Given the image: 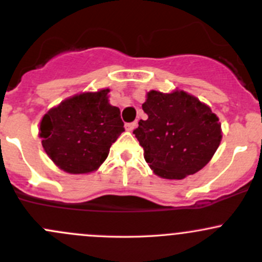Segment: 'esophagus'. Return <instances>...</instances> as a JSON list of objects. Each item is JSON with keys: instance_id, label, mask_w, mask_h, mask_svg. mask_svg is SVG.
Listing matches in <instances>:
<instances>
[{"instance_id": "esophagus-1", "label": "esophagus", "mask_w": 262, "mask_h": 262, "mask_svg": "<svg viewBox=\"0 0 262 262\" xmlns=\"http://www.w3.org/2000/svg\"><path fill=\"white\" fill-rule=\"evenodd\" d=\"M137 126H138V121H137V120L133 121V123L125 124V129H126V130H129V132L134 130V129H136Z\"/></svg>"}]
</instances>
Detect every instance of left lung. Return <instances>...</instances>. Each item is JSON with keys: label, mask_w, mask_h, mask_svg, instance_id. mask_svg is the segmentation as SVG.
Here are the masks:
<instances>
[{"label": "left lung", "mask_w": 262, "mask_h": 262, "mask_svg": "<svg viewBox=\"0 0 262 262\" xmlns=\"http://www.w3.org/2000/svg\"><path fill=\"white\" fill-rule=\"evenodd\" d=\"M142 107L148 119L139 120L133 133L156 175L182 180L212 160L222 128L207 104L182 90L168 94L150 90Z\"/></svg>", "instance_id": "obj_1"}]
</instances>
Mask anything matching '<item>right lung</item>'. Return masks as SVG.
<instances>
[{"label": "right lung", "instance_id": "obj_1", "mask_svg": "<svg viewBox=\"0 0 262 262\" xmlns=\"http://www.w3.org/2000/svg\"><path fill=\"white\" fill-rule=\"evenodd\" d=\"M109 92L102 89L73 95L41 118L39 137L44 150L64 172L96 171L124 132L120 110L110 105Z\"/></svg>", "mask_w": 262, "mask_h": 262}]
</instances>
